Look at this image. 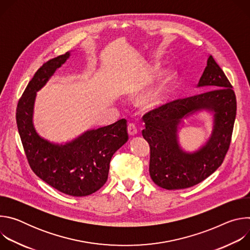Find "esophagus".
<instances>
[{"mask_svg": "<svg viewBox=\"0 0 250 250\" xmlns=\"http://www.w3.org/2000/svg\"><path fill=\"white\" fill-rule=\"evenodd\" d=\"M127 131H128V134L129 135H134L137 133V127L136 125L133 124V123H130L128 124L127 125Z\"/></svg>", "mask_w": 250, "mask_h": 250, "instance_id": "esophagus-1", "label": "esophagus"}]
</instances>
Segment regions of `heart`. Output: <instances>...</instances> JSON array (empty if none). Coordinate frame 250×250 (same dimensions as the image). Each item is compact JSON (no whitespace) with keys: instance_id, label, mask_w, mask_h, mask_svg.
<instances>
[{"instance_id":"b5f03b06","label":"heart","mask_w":250,"mask_h":250,"mask_svg":"<svg viewBox=\"0 0 250 250\" xmlns=\"http://www.w3.org/2000/svg\"><path fill=\"white\" fill-rule=\"evenodd\" d=\"M165 84V80H161L159 83H157L155 86L150 88L149 90L146 91L144 94H141L138 101L141 104L144 105H151L153 104L160 97L161 92L163 90Z\"/></svg>"}]
</instances>
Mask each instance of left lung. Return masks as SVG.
Listing matches in <instances>:
<instances>
[{"label": "left lung", "mask_w": 250, "mask_h": 250, "mask_svg": "<svg viewBox=\"0 0 250 250\" xmlns=\"http://www.w3.org/2000/svg\"><path fill=\"white\" fill-rule=\"evenodd\" d=\"M198 87L207 92L178 99L146 113L142 119V135L150 146L149 174L152 181L167 190L195 186L215 172L229 148L236 116V98L232 86L211 55ZM214 112V129L207 144L198 152H183L176 131L182 119L196 110Z\"/></svg>", "instance_id": "8db88e82"}]
</instances>
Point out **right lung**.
Here are the masks:
<instances>
[{
    "instance_id": "obj_1",
    "label": "right lung",
    "mask_w": 250,
    "mask_h": 250,
    "mask_svg": "<svg viewBox=\"0 0 250 250\" xmlns=\"http://www.w3.org/2000/svg\"><path fill=\"white\" fill-rule=\"evenodd\" d=\"M70 53L54 57L35 72L17 106V125L31 170L42 180L69 196L84 197L101 189L108 180L114 153L128 139L126 120L88 130L64 146L41 137L32 124L37 92L69 58Z\"/></svg>"
}]
</instances>
